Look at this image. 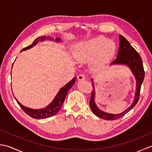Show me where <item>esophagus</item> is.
<instances>
[{
	"instance_id": "esophagus-1",
	"label": "esophagus",
	"mask_w": 152,
	"mask_h": 152,
	"mask_svg": "<svg viewBox=\"0 0 152 152\" xmlns=\"http://www.w3.org/2000/svg\"><path fill=\"white\" fill-rule=\"evenodd\" d=\"M86 79V76L84 74H80L78 76V80H83Z\"/></svg>"
}]
</instances>
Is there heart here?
<instances>
[{
  "label": "heart",
  "instance_id": "heart-1",
  "mask_svg": "<svg viewBox=\"0 0 152 152\" xmlns=\"http://www.w3.org/2000/svg\"><path fill=\"white\" fill-rule=\"evenodd\" d=\"M115 43L103 37H97L82 42L74 48L73 57L77 62L88 63L97 67L104 63L114 53Z\"/></svg>",
  "mask_w": 152,
  "mask_h": 152
}]
</instances>
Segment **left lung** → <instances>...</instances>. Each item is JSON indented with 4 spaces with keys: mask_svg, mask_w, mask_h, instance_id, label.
Listing matches in <instances>:
<instances>
[{
    "mask_svg": "<svg viewBox=\"0 0 152 152\" xmlns=\"http://www.w3.org/2000/svg\"><path fill=\"white\" fill-rule=\"evenodd\" d=\"M119 46L116 59L113 61L110 64H124L129 68L136 80V91H135L134 101L129 107L120 114H110L100 110L95 102V89L94 83H92L93 88L94 90L92 91L91 96L90 99L89 106L91 110L96 116L106 120H115L123 117L125 114L129 112L134 106L137 104L140 96V91L142 83L144 79V70L142 64V61L139 54L131 46L130 43L122 35L119 36ZM93 83V79L91 80Z\"/></svg>",
    "mask_w": 152,
    "mask_h": 152,
    "instance_id": "left-lung-1",
    "label": "left lung"
}]
</instances>
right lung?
<instances>
[{
	"label": "right lung",
	"instance_id": "add662e5",
	"mask_svg": "<svg viewBox=\"0 0 152 152\" xmlns=\"http://www.w3.org/2000/svg\"><path fill=\"white\" fill-rule=\"evenodd\" d=\"M46 40H53L54 39L53 38H51L50 37L45 36L37 38L34 40L33 44L30 45V46L23 48L21 51L31 49V48L36 46L39 42H44ZM56 41L57 42H61V40L59 38H56ZM76 78H74L72 80H70L69 82H68L65 86H63L62 88H61L59 92L57 93L56 96H55V98L53 99L52 102H51L49 105L47 106L46 107H45L44 108L32 109L30 108H27L26 106L21 104V103L16 99L15 97V99L16 100V101L18 103V104L20 106V107L23 109V110L26 113L27 115L31 116V118H33L34 119H46L48 118H50L51 117V116L56 115L57 113L60 110L68 92H69V89L71 88V87L74 84V83L76 82Z\"/></svg>",
	"mask_w": 152,
	"mask_h": 152
}]
</instances>
